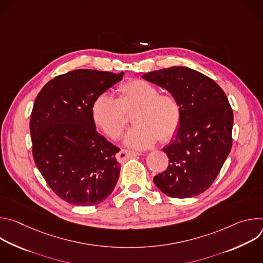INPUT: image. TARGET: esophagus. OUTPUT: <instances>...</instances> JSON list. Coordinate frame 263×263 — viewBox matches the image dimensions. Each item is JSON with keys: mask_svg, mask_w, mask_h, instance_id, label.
<instances>
[{"mask_svg": "<svg viewBox=\"0 0 263 263\" xmlns=\"http://www.w3.org/2000/svg\"><path fill=\"white\" fill-rule=\"evenodd\" d=\"M140 155L138 152H134V151H128V149H121V151L117 154V159L120 161V162H124L125 160H127L128 158H131V157H135V156H138Z\"/></svg>", "mask_w": 263, "mask_h": 263, "instance_id": "34e87169", "label": "esophagus"}]
</instances>
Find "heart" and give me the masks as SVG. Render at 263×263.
Wrapping results in <instances>:
<instances>
[{
    "instance_id": "obj_1",
    "label": "heart",
    "mask_w": 263,
    "mask_h": 263,
    "mask_svg": "<svg viewBox=\"0 0 263 263\" xmlns=\"http://www.w3.org/2000/svg\"><path fill=\"white\" fill-rule=\"evenodd\" d=\"M116 99L108 92L100 93L91 105L96 126L111 139H119L128 124L127 115L135 124L125 136V144L142 149L157 139L165 142L178 132L182 121V106L170 92H160L153 83L134 79L118 88Z\"/></svg>"
}]
</instances>
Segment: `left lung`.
I'll return each instance as SVG.
<instances>
[{
	"label": "left lung",
	"instance_id": "8db88e82",
	"mask_svg": "<svg viewBox=\"0 0 263 263\" xmlns=\"http://www.w3.org/2000/svg\"><path fill=\"white\" fill-rule=\"evenodd\" d=\"M176 96L182 121L175 139L163 148L166 171L154 183L168 197L184 199L207 191L232 147L233 111L223 90L195 69L172 66L141 76Z\"/></svg>",
	"mask_w": 263,
	"mask_h": 263
}]
</instances>
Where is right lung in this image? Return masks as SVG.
Listing matches in <instances>:
<instances>
[{
  "label": "right lung",
  "instance_id": "right-lung-1",
  "mask_svg": "<svg viewBox=\"0 0 263 263\" xmlns=\"http://www.w3.org/2000/svg\"><path fill=\"white\" fill-rule=\"evenodd\" d=\"M123 74L74 69L49 81L36 97L30 119L34 162L50 189L70 205H97L117 185L120 148L96 130L91 105Z\"/></svg>",
  "mask_w": 263,
  "mask_h": 263
}]
</instances>
